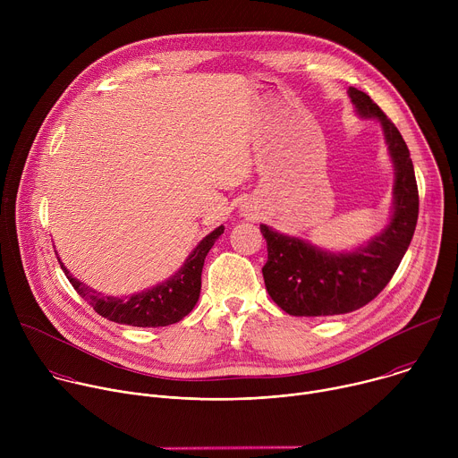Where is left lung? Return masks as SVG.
I'll return each mask as SVG.
<instances>
[{"instance_id": "left-lung-1", "label": "left lung", "mask_w": 458, "mask_h": 458, "mask_svg": "<svg viewBox=\"0 0 458 458\" xmlns=\"http://www.w3.org/2000/svg\"><path fill=\"white\" fill-rule=\"evenodd\" d=\"M348 96L362 119H377L382 126L395 170L391 216L377 235L350 251L326 250L260 225L268 246L267 292L295 317H330L366 306L397 272L417 226L419 190L406 141L368 94L350 87Z\"/></svg>"}]
</instances>
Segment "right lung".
<instances>
[{
    "label": "right lung",
    "instance_id": "1",
    "mask_svg": "<svg viewBox=\"0 0 458 458\" xmlns=\"http://www.w3.org/2000/svg\"><path fill=\"white\" fill-rule=\"evenodd\" d=\"M223 232L225 226L221 225L207 237H203V241H199L198 246L191 250L182 267L172 277L152 288L126 297L103 295L101 292L78 281L67 270V267L61 263L59 257L57 260L61 265V270L67 276L74 290L101 317L117 324L138 326V328H159V326H170L179 322L193 310L195 304H198L201 293V274L205 259Z\"/></svg>",
    "mask_w": 458,
    "mask_h": 458
}]
</instances>
